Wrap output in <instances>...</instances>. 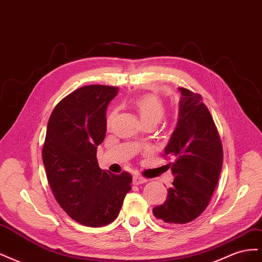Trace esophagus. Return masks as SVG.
<instances>
[{
  "label": "esophagus",
  "mask_w": 262,
  "mask_h": 262,
  "mask_svg": "<svg viewBox=\"0 0 262 262\" xmlns=\"http://www.w3.org/2000/svg\"><path fill=\"white\" fill-rule=\"evenodd\" d=\"M146 181H147L146 178L142 177L140 175H134L133 176V184L134 185H141V184H143V182H146Z\"/></svg>",
  "instance_id": "esophagus-1"
}]
</instances>
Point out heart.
<instances>
[{"label": "heart", "mask_w": 262, "mask_h": 262, "mask_svg": "<svg viewBox=\"0 0 262 262\" xmlns=\"http://www.w3.org/2000/svg\"><path fill=\"white\" fill-rule=\"evenodd\" d=\"M132 106L136 108L143 124H156L160 122L166 112L164 101L152 94L142 95L132 101ZM116 117V109L110 110L106 118V124L109 128Z\"/></svg>", "instance_id": "b5f03b06"}]
</instances>
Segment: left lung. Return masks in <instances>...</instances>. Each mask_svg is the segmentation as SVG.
<instances>
[{"label": "left lung", "mask_w": 262, "mask_h": 262, "mask_svg": "<svg viewBox=\"0 0 262 262\" xmlns=\"http://www.w3.org/2000/svg\"><path fill=\"white\" fill-rule=\"evenodd\" d=\"M179 104V119L164 157L175 179L167 189V199L156 205V219L170 224H186L207 209L216 188L223 164V146L216 125L202 96L184 87Z\"/></svg>", "instance_id": "obj_1"}]
</instances>
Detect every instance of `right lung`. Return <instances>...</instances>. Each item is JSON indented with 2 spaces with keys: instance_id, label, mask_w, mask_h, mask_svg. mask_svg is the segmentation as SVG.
Segmentation results:
<instances>
[{
  "instance_id": "add662e5",
  "label": "right lung",
  "mask_w": 262,
  "mask_h": 262,
  "mask_svg": "<svg viewBox=\"0 0 262 262\" xmlns=\"http://www.w3.org/2000/svg\"><path fill=\"white\" fill-rule=\"evenodd\" d=\"M119 89L86 85L54 107L47 126L42 160L55 200L80 224L112 223L131 190V173L102 170L97 146L106 136V109Z\"/></svg>"
}]
</instances>
